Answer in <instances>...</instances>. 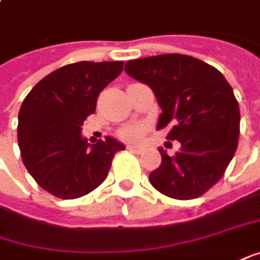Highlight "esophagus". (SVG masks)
I'll use <instances>...</instances> for the list:
<instances>
[{
    "instance_id": "obj_1",
    "label": "esophagus",
    "mask_w": 260,
    "mask_h": 260,
    "mask_svg": "<svg viewBox=\"0 0 260 260\" xmlns=\"http://www.w3.org/2000/svg\"><path fill=\"white\" fill-rule=\"evenodd\" d=\"M128 149H131V151H134V152H138V154H141L142 152V147H139V145H128Z\"/></svg>"
}]
</instances>
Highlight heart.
<instances>
[{
  "instance_id": "obj_1",
  "label": "heart",
  "mask_w": 260,
  "mask_h": 260,
  "mask_svg": "<svg viewBox=\"0 0 260 260\" xmlns=\"http://www.w3.org/2000/svg\"><path fill=\"white\" fill-rule=\"evenodd\" d=\"M144 134V126L142 125H131L126 126L121 131V137L125 139H129V141H135L139 139Z\"/></svg>"
}]
</instances>
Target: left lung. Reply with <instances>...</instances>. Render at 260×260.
<instances>
[{
  "instance_id": "left-lung-1",
  "label": "left lung",
  "mask_w": 260,
  "mask_h": 260,
  "mask_svg": "<svg viewBox=\"0 0 260 260\" xmlns=\"http://www.w3.org/2000/svg\"><path fill=\"white\" fill-rule=\"evenodd\" d=\"M125 72L152 89L162 109L157 129L170 126L167 139L181 144L174 157L158 149L162 159L151 184L177 200L203 196L236 152L240 112L232 86L217 69L185 54L129 60Z\"/></svg>"
}]
</instances>
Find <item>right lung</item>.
Here are the masks:
<instances>
[{
    "mask_svg": "<svg viewBox=\"0 0 260 260\" xmlns=\"http://www.w3.org/2000/svg\"><path fill=\"white\" fill-rule=\"evenodd\" d=\"M123 61H77L41 79L18 113V147L25 168L43 190L72 200L105 181L123 144L106 137L89 147L82 137L98 96L121 75Z\"/></svg>",
    "mask_w": 260,
    "mask_h": 260,
    "instance_id": "add662e5",
    "label": "right lung"
}]
</instances>
